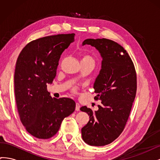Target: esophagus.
<instances>
[{
    "mask_svg": "<svg viewBox=\"0 0 160 160\" xmlns=\"http://www.w3.org/2000/svg\"><path fill=\"white\" fill-rule=\"evenodd\" d=\"M80 109V105L79 103H76V107H75V110L76 111H79Z\"/></svg>",
    "mask_w": 160,
    "mask_h": 160,
    "instance_id": "1",
    "label": "esophagus"
}]
</instances>
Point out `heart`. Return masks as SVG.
I'll list each match as a JSON object with an SVG mask.
<instances>
[{
  "mask_svg": "<svg viewBox=\"0 0 160 160\" xmlns=\"http://www.w3.org/2000/svg\"><path fill=\"white\" fill-rule=\"evenodd\" d=\"M81 62H89V63L94 65L95 61L93 59V58L90 55L83 54L82 55L81 57Z\"/></svg>",
  "mask_w": 160,
  "mask_h": 160,
  "instance_id": "b5f03b06",
  "label": "heart"
}]
</instances>
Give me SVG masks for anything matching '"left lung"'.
<instances>
[{
	"label": "left lung",
	"instance_id": "8db88e82",
	"mask_svg": "<svg viewBox=\"0 0 160 160\" xmlns=\"http://www.w3.org/2000/svg\"><path fill=\"white\" fill-rule=\"evenodd\" d=\"M95 47L102 57L101 69L93 85L101 101L98 110L83 106L80 110L89 115L81 129L82 138L90 146H103L113 142L122 133L128 122L137 91V75L127 51L107 38H88L83 45Z\"/></svg>",
	"mask_w": 160,
	"mask_h": 160
}]
</instances>
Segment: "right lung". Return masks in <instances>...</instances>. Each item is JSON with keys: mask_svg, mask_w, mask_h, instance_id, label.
<instances>
[{"mask_svg": "<svg viewBox=\"0 0 160 160\" xmlns=\"http://www.w3.org/2000/svg\"><path fill=\"white\" fill-rule=\"evenodd\" d=\"M75 34H59L34 40L23 48L16 62L14 94L21 122L38 139H49L75 109L69 98H52L47 84L56 76L62 52L74 41Z\"/></svg>", "mask_w": 160, "mask_h": 160, "instance_id": "obj_1", "label": "right lung"}]
</instances>
